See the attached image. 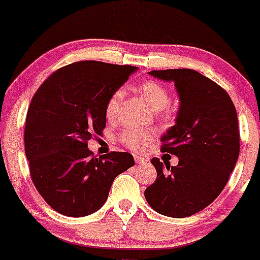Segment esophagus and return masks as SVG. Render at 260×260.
I'll return each mask as SVG.
<instances>
[{"label":"esophagus","instance_id":"34e87169","mask_svg":"<svg viewBox=\"0 0 260 260\" xmlns=\"http://www.w3.org/2000/svg\"><path fill=\"white\" fill-rule=\"evenodd\" d=\"M135 161H136V164H138V165H145V164H147V158H146V157L137 156V154H135Z\"/></svg>","mask_w":260,"mask_h":260}]
</instances>
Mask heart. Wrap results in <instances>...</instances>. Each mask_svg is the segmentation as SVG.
I'll list each match as a JSON object with an SVG mask.
<instances>
[{"mask_svg":"<svg viewBox=\"0 0 260 260\" xmlns=\"http://www.w3.org/2000/svg\"><path fill=\"white\" fill-rule=\"evenodd\" d=\"M140 93L146 99L153 111H161L170 104V94L159 83L153 80H147L140 85ZM123 98V91L120 89L115 90L106 104V115L112 119L119 111L120 102ZM156 137V133L146 128H127L120 133V141L125 147L133 151L141 152L146 149Z\"/></svg>","mask_w":260,"mask_h":260,"instance_id":"heart-1","label":"heart"}]
</instances>
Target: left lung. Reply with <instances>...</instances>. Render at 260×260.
I'll use <instances>...</instances> for the list:
<instances>
[{"label":"left lung","instance_id":"obj_1","mask_svg":"<svg viewBox=\"0 0 260 260\" xmlns=\"http://www.w3.org/2000/svg\"><path fill=\"white\" fill-rule=\"evenodd\" d=\"M149 75L174 81L179 94L176 123L161 138L162 151L179 157V165L152 158L157 179L145 198L165 216H191L220 195L237 165V109L221 86L195 70H152Z\"/></svg>","mask_w":260,"mask_h":260}]
</instances>
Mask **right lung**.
<instances>
[{
	"label": "right lung",
	"mask_w": 260,
	"mask_h": 260,
	"mask_svg": "<svg viewBox=\"0 0 260 260\" xmlns=\"http://www.w3.org/2000/svg\"><path fill=\"white\" fill-rule=\"evenodd\" d=\"M138 68L73 62L44 81L26 115L25 153L34 185L62 215L81 217L102 208L115 177L135 166L128 152L93 156L88 141L106 128L109 96Z\"/></svg>",
	"instance_id": "add662e5"
}]
</instances>
